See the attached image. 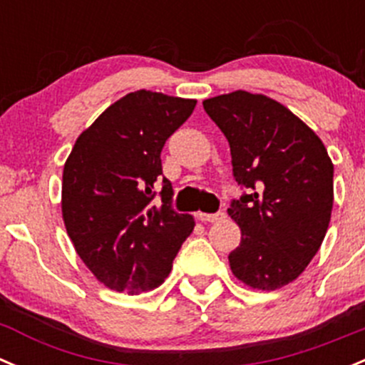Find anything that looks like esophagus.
<instances>
[{
    "label": "esophagus",
    "mask_w": 365,
    "mask_h": 365,
    "mask_svg": "<svg viewBox=\"0 0 365 365\" xmlns=\"http://www.w3.org/2000/svg\"><path fill=\"white\" fill-rule=\"evenodd\" d=\"M225 218V211H216V212H198V220L202 222H209V223H215L220 222V220Z\"/></svg>",
    "instance_id": "obj_1"
}]
</instances>
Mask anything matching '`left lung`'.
Returning <instances> with one entry per match:
<instances>
[{
  "label": "left lung",
  "instance_id": "8db88e82",
  "mask_svg": "<svg viewBox=\"0 0 365 365\" xmlns=\"http://www.w3.org/2000/svg\"><path fill=\"white\" fill-rule=\"evenodd\" d=\"M230 145L243 195L230 202L241 243L229 254L234 275L273 291L307 268L327 234L334 165L316 133L286 106L245 90L204 101Z\"/></svg>",
  "mask_w": 365,
  "mask_h": 365
}]
</instances>
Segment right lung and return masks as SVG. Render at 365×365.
Returning <instances> with one entry per match:
<instances>
[{"label":"right lung","mask_w":365,"mask_h":365,"mask_svg":"<svg viewBox=\"0 0 365 365\" xmlns=\"http://www.w3.org/2000/svg\"><path fill=\"white\" fill-rule=\"evenodd\" d=\"M195 104L138 90L76 140L61 184L65 229L81 261L110 289L138 294L161 286L193 230V216L172 207L161 150ZM156 196L161 206L152 204Z\"/></svg>","instance_id":"1"}]
</instances>
